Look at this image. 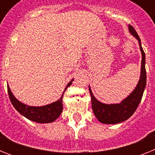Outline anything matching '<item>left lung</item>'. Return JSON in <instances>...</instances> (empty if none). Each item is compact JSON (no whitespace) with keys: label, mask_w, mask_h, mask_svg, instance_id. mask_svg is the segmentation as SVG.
Listing matches in <instances>:
<instances>
[{"label":"left lung","mask_w":155,"mask_h":155,"mask_svg":"<svg viewBox=\"0 0 155 155\" xmlns=\"http://www.w3.org/2000/svg\"><path fill=\"white\" fill-rule=\"evenodd\" d=\"M129 31L139 42V46L142 54L141 71L138 84L135 89L130 95L119 104H104L94 98L89 87L91 98V107L94 116L99 122L105 124H116L125 121L129 119L136 111L141 101L143 91L146 87L147 75L145 69V53L141 46L139 35L134 27L129 25Z\"/></svg>","instance_id":"1"}]
</instances>
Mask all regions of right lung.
<instances>
[{"instance_id":"right-lung-1","label":"right lung","mask_w":155,"mask_h":155,"mask_svg":"<svg viewBox=\"0 0 155 155\" xmlns=\"http://www.w3.org/2000/svg\"><path fill=\"white\" fill-rule=\"evenodd\" d=\"M71 80L67 85V87L64 89V93L65 92L66 89L72 84ZM8 92L9 95V98L11 100V102L15 107V109L21 113L22 116H24L25 118L28 119L31 121L36 122L39 124H49L52 122L55 121L59 116H61L63 111V95L64 93L61 95V98L56 102H53L49 105H44V106H30V105H25L19 102L18 100L14 96L11 91L10 87L8 85Z\"/></svg>"}]
</instances>
